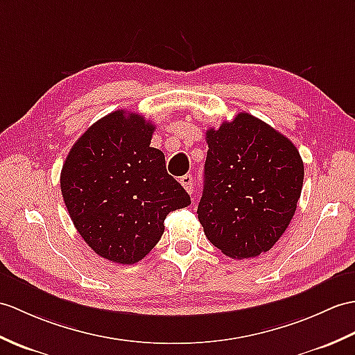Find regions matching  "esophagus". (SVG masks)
Here are the masks:
<instances>
[{
    "mask_svg": "<svg viewBox=\"0 0 355 355\" xmlns=\"http://www.w3.org/2000/svg\"><path fill=\"white\" fill-rule=\"evenodd\" d=\"M180 183H181V186L184 187V191L187 193H192L193 192V189H195V186H193V177L191 174L181 177L180 178Z\"/></svg>",
    "mask_w": 355,
    "mask_h": 355,
    "instance_id": "34e87169",
    "label": "esophagus"
}]
</instances>
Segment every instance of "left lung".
<instances>
[{"instance_id":"8db88e82","label":"left lung","mask_w":355,"mask_h":355,"mask_svg":"<svg viewBox=\"0 0 355 355\" xmlns=\"http://www.w3.org/2000/svg\"><path fill=\"white\" fill-rule=\"evenodd\" d=\"M205 140L198 219L228 257H257L277 243L295 215L304 181L300 151L250 113L207 130Z\"/></svg>"}]
</instances>
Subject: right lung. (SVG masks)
<instances>
[{
	"label": "right lung",
	"mask_w": 355,
	"mask_h": 355,
	"mask_svg": "<svg viewBox=\"0 0 355 355\" xmlns=\"http://www.w3.org/2000/svg\"><path fill=\"white\" fill-rule=\"evenodd\" d=\"M154 125L116 110L90 125L66 157L60 189L85 242L103 259L135 265L164 232L171 211L191 196L166 172L164 154L150 146Z\"/></svg>",
	"instance_id": "1"
}]
</instances>
